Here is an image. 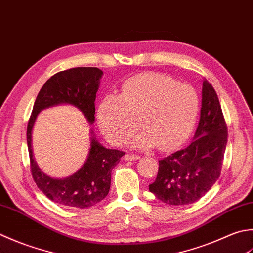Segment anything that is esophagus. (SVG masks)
<instances>
[{"label":"esophagus","mask_w":253,"mask_h":253,"mask_svg":"<svg viewBox=\"0 0 253 253\" xmlns=\"http://www.w3.org/2000/svg\"><path fill=\"white\" fill-rule=\"evenodd\" d=\"M123 159H125V161H137V159H140V156L134 155V154L126 153V155L123 156Z\"/></svg>","instance_id":"34e87169"}]
</instances>
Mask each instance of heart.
Listing matches in <instances>:
<instances>
[{
    "label": "heart",
    "mask_w": 253,
    "mask_h": 253,
    "mask_svg": "<svg viewBox=\"0 0 253 253\" xmlns=\"http://www.w3.org/2000/svg\"><path fill=\"white\" fill-rule=\"evenodd\" d=\"M199 108V96L191 86L145 73L127 80L120 96H106L98 108V120L102 133L116 145L132 136L141 121L144 130L133 138V145L169 151L189 137Z\"/></svg>",
    "instance_id": "1"
}]
</instances>
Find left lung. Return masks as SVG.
<instances>
[{
    "label": "left lung",
    "mask_w": 253,
    "mask_h": 253,
    "mask_svg": "<svg viewBox=\"0 0 253 253\" xmlns=\"http://www.w3.org/2000/svg\"><path fill=\"white\" fill-rule=\"evenodd\" d=\"M227 144V126L217 94L203 81L199 126L190 145L159 162L157 177L149 191L169 205L197 202L220 176Z\"/></svg>",
    "instance_id": "obj_1"
}]
</instances>
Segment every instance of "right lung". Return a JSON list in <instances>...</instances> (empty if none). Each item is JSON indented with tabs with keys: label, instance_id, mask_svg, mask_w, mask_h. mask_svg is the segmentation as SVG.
Returning <instances> with one entry per match:
<instances>
[{
	"label": "right lung",
	"instance_id": "add662e5",
	"mask_svg": "<svg viewBox=\"0 0 253 253\" xmlns=\"http://www.w3.org/2000/svg\"><path fill=\"white\" fill-rule=\"evenodd\" d=\"M102 74L98 68H74L51 76L36 98L28 121L27 145L35 182L48 199L71 209L90 208L107 197L110 190L111 170L125 153L102 146L91 130L89 154L83 167L70 177L52 178L38 167L34 158L33 127L41 110L62 104L76 107L83 112L87 121L94 123L95 99Z\"/></svg>",
	"mask_w": 253,
	"mask_h": 253
}]
</instances>
